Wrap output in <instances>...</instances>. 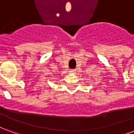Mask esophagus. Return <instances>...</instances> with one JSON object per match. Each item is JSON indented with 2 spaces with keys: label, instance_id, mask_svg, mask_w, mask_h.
Returning <instances> with one entry per match:
<instances>
[{
  "label": "esophagus",
  "instance_id": "34e87169",
  "mask_svg": "<svg viewBox=\"0 0 134 134\" xmlns=\"http://www.w3.org/2000/svg\"><path fill=\"white\" fill-rule=\"evenodd\" d=\"M75 70H73V69H72V70H70V72H75Z\"/></svg>",
  "mask_w": 134,
  "mask_h": 134
}]
</instances>
